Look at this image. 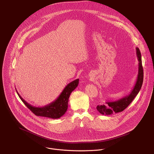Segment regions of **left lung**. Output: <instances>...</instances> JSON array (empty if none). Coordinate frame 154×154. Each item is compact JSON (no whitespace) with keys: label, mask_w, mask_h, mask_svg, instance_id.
Segmentation results:
<instances>
[{"label":"left lung","mask_w":154,"mask_h":154,"mask_svg":"<svg viewBox=\"0 0 154 154\" xmlns=\"http://www.w3.org/2000/svg\"><path fill=\"white\" fill-rule=\"evenodd\" d=\"M136 54L138 58V72L136 83L131 90L130 94L119 100L115 101H106V104L98 105L97 106V111L102 115H111L114 113H117L122 112L129 104L132 102L134 98L140 91L143 82V68L142 66L141 55L139 48H136Z\"/></svg>","instance_id":"left-lung-1"}]
</instances>
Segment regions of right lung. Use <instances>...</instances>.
<instances>
[{"label": "right lung", "mask_w": 154, "mask_h": 154, "mask_svg": "<svg viewBox=\"0 0 154 154\" xmlns=\"http://www.w3.org/2000/svg\"><path fill=\"white\" fill-rule=\"evenodd\" d=\"M79 82V79L70 82L66 86L61 93L55 100L42 107H36L29 104L24 99H23V98L18 93L17 90H16L20 100L35 115L38 116L49 118L51 119H58L64 115L66 112L67 111L70 94L77 87Z\"/></svg>", "instance_id": "add662e5"}]
</instances>
